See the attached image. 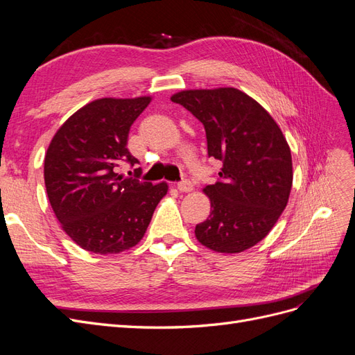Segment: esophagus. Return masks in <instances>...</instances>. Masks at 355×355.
Wrapping results in <instances>:
<instances>
[{
  "label": "esophagus",
  "instance_id": "esophagus-1",
  "mask_svg": "<svg viewBox=\"0 0 355 355\" xmlns=\"http://www.w3.org/2000/svg\"><path fill=\"white\" fill-rule=\"evenodd\" d=\"M178 189L180 192H191L192 191V184L189 180H182L178 184Z\"/></svg>",
  "mask_w": 355,
  "mask_h": 355
}]
</instances>
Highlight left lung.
Segmentation results:
<instances>
[{
	"label": "left lung",
	"mask_w": 355,
	"mask_h": 355,
	"mask_svg": "<svg viewBox=\"0 0 355 355\" xmlns=\"http://www.w3.org/2000/svg\"><path fill=\"white\" fill-rule=\"evenodd\" d=\"M202 123L209 157L220 159L219 182L202 189L209 218L197 240L218 253H241L263 240L287 206L292 153L274 118L234 87L182 90L170 98Z\"/></svg>",
	"instance_id": "8db88e82"
}]
</instances>
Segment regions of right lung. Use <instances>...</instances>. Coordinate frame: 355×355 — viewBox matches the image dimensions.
<instances>
[{
    "label": "right lung",
    "instance_id": "1",
    "mask_svg": "<svg viewBox=\"0 0 355 355\" xmlns=\"http://www.w3.org/2000/svg\"><path fill=\"white\" fill-rule=\"evenodd\" d=\"M102 98L84 105L53 136L44 158L50 206L62 230L81 249L116 254L144 239L168 185L118 175L139 163L127 149L130 127L151 102ZM139 175V168L135 170Z\"/></svg>",
    "mask_w": 355,
    "mask_h": 355
}]
</instances>
